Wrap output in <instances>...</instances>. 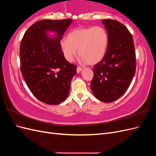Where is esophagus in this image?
I'll return each instance as SVG.
<instances>
[{
  "label": "esophagus",
  "instance_id": "esophagus-1",
  "mask_svg": "<svg viewBox=\"0 0 156 156\" xmlns=\"http://www.w3.org/2000/svg\"><path fill=\"white\" fill-rule=\"evenodd\" d=\"M82 68L81 67H79V66H78L77 68V73H79V72H81V71H82Z\"/></svg>",
  "mask_w": 156,
  "mask_h": 156
}]
</instances>
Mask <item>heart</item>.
Instances as JSON below:
<instances>
[{
  "instance_id": "1",
  "label": "heart",
  "mask_w": 156,
  "mask_h": 156,
  "mask_svg": "<svg viewBox=\"0 0 156 156\" xmlns=\"http://www.w3.org/2000/svg\"><path fill=\"white\" fill-rule=\"evenodd\" d=\"M108 43L107 30L101 26H96L73 30L69 33L67 38L60 40V45L68 62L73 60L78 49L81 62L95 64L104 57Z\"/></svg>"
}]
</instances>
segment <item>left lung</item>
<instances>
[{
    "instance_id": "1",
    "label": "left lung",
    "mask_w": 156,
    "mask_h": 156,
    "mask_svg": "<svg viewBox=\"0 0 156 156\" xmlns=\"http://www.w3.org/2000/svg\"><path fill=\"white\" fill-rule=\"evenodd\" d=\"M108 36L106 53L93 68L91 90L103 102L120 98L129 87L136 69L133 40L128 29L121 23L103 20Z\"/></svg>"
}]
</instances>
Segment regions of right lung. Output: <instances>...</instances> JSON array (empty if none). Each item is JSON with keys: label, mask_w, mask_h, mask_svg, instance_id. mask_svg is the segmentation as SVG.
Returning <instances> with one entry per match:
<instances>
[{"label": "right lung", "mask_w": 156, "mask_h": 156, "mask_svg": "<svg viewBox=\"0 0 156 156\" xmlns=\"http://www.w3.org/2000/svg\"><path fill=\"white\" fill-rule=\"evenodd\" d=\"M72 19L43 20L30 26L20 45L21 71L32 93L41 102L58 105L68 96L77 66L66 60L60 42ZM55 31L57 37L46 34Z\"/></svg>", "instance_id": "right-lung-1"}]
</instances>
